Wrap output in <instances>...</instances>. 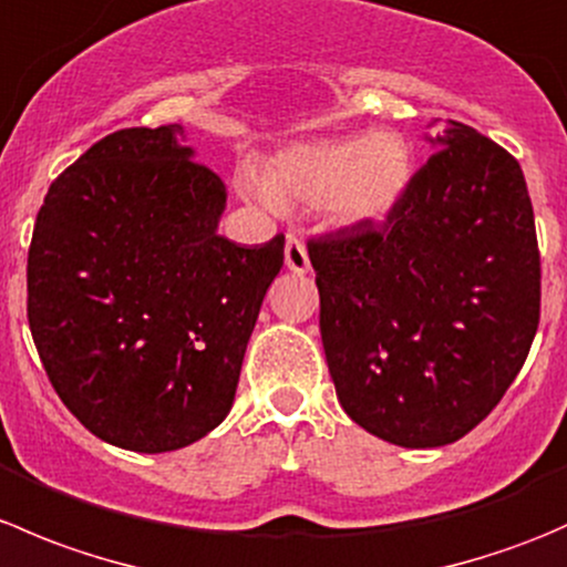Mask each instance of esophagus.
<instances>
[{
  "instance_id": "1",
  "label": "esophagus",
  "mask_w": 567,
  "mask_h": 567,
  "mask_svg": "<svg viewBox=\"0 0 567 567\" xmlns=\"http://www.w3.org/2000/svg\"><path fill=\"white\" fill-rule=\"evenodd\" d=\"M285 266H288L293 274L310 271V255H307V247L301 244V238L296 236L285 238Z\"/></svg>"
}]
</instances>
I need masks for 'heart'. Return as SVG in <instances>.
I'll use <instances>...</instances> for the list:
<instances>
[{"label": "heart", "instance_id": "obj_1", "mask_svg": "<svg viewBox=\"0 0 567 567\" xmlns=\"http://www.w3.org/2000/svg\"><path fill=\"white\" fill-rule=\"evenodd\" d=\"M414 181V147L400 131L296 142L274 153L241 192L266 205L318 208L334 227L384 225Z\"/></svg>", "mask_w": 567, "mask_h": 567}]
</instances>
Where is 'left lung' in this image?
I'll return each instance as SVG.
<instances>
[{
    "label": "left lung",
    "mask_w": 567,
    "mask_h": 567,
    "mask_svg": "<svg viewBox=\"0 0 567 567\" xmlns=\"http://www.w3.org/2000/svg\"><path fill=\"white\" fill-rule=\"evenodd\" d=\"M398 210L307 244L337 400L398 447L458 442L516 381L540 255L516 158L450 120Z\"/></svg>",
    "instance_id": "obj_1"
}]
</instances>
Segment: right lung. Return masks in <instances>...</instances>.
<instances>
[{
	"instance_id": "1",
	"label": "right lung",
	"mask_w": 567,
	"mask_h": 567,
	"mask_svg": "<svg viewBox=\"0 0 567 567\" xmlns=\"http://www.w3.org/2000/svg\"><path fill=\"white\" fill-rule=\"evenodd\" d=\"M225 205L177 123L104 136L40 205L32 340L62 403L106 444L169 453L230 414L285 236L227 241Z\"/></svg>"
}]
</instances>
